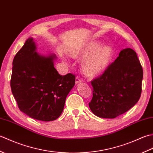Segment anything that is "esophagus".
Masks as SVG:
<instances>
[{"mask_svg":"<svg viewBox=\"0 0 153 153\" xmlns=\"http://www.w3.org/2000/svg\"><path fill=\"white\" fill-rule=\"evenodd\" d=\"M82 82V80L79 77H76V84H78Z\"/></svg>","mask_w":153,"mask_h":153,"instance_id":"obj_1","label":"esophagus"}]
</instances>
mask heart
I'll use <instances>...</instances> for the list:
<instances>
[{"instance_id":"heart-1","label":"heart","mask_w":153,"mask_h":153,"mask_svg":"<svg viewBox=\"0 0 153 153\" xmlns=\"http://www.w3.org/2000/svg\"><path fill=\"white\" fill-rule=\"evenodd\" d=\"M99 45L98 42L91 41L69 51L70 55L73 58L86 55L82 62L83 70L84 74L90 77L101 74L108 66L112 55V49L110 46Z\"/></svg>"}]
</instances>
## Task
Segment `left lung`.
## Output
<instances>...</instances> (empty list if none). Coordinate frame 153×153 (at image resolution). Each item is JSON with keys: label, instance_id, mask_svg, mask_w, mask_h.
<instances>
[{"label": "left lung", "instance_id": "1", "mask_svg": "<svg viewBox=\"0 0 153 153\" xmlns=\"http://www.w3.org/2000/svg\"><path fill=\"white\" fill-rule=\"evenodd\" d=\"M143 76L137 53L130 48L123 49L104 73L91 81V110L103 118H115L128 111L140 98Z\"/></svg>", "mask_w": 153, "mask_h": 153}]
</instances>
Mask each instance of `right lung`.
Segmentation results:
<instances>
[{
	"label": "right lung",
	"instance_id": "add662e5",
	"mask_svg": "<svg viewBox=\"0 0 153 153\" xmlns=\"http://www.w3.org/2000/svg\"><path fill=\"white\" fill-rule=\"evenodd\" d=\"M29 38L14 58L10 79L13 95L19 109L32 118L53 121L62 112L76 76H61L54 67L55 55L43 56Z\"/></svg>",
	"mask_w": 153,
	"mask_h": 153
}]
</instances>
